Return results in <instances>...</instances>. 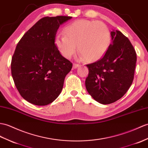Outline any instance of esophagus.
Segmentation results:
<instances>
[{
  "mask_svg": "<svg viewBox=\"0 0 148 148\" xmlns=\"http://www.w3.org/2000/svg\"><path fill=\"white\" fill-rule=\"evenodd\" d=\"M79 67V65L77 64H73V68L74 69H76L77 67Z\"/></svg>",
  "mask_w": 148,
  "mask_h": 148,
  "instance_id": "1",
  "label": "esophagus"
}]
</instances>
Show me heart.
<instances>
[{
	"label": "heart",
	"mask_w": 148,
	"mask_h": 148,
	"mask_svg": "<svg viewBox=\"0 0 148 148\" xmlns=\"http://www.w3.org/2000/svg\"><path fill=\"white\" fill-rule=\"evenodd\" d=\"M64 33L57 34L55 44L60 53L67 58L76 52L77 44L79 59L97 61L106 53L111 42L108 27L97 21H75L66 26Z\"/></svg>",
	"instance_id": "heart-1"
}]
</instances>
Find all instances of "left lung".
<instances>
[{
  "label": "left lung",
  "instance_id": "obj_1",
  "mask_svg": "<svg viewBox=\"0 0 148 148\" xmlns=\"http://www.w3.org/2000/svg\"><path fill=\"white\" fill-rule=\"evenodd\" d=\"M112 43L100 60L86 65L88 92L99 103L107 105L121 99L131 86L137 57L135 49L118 30L110 33Z\"/></svg>",
  "mask_w": 148,
  "mask_h": 148
}]
</instances>
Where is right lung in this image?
I'll return each instance as SVG.
<instances>
[{"instance_id":"1","label":"right lung","mask_w":148,"mask_h":148,"mask_svg":"<svg viewBox=\"0 0 148 148\" xmlns=\"http://www.w3.org/2000/svg\"><path fill=\"white\" fill-rule=\"evenodd\" d=\"M71 18L45 17L17 45L11 61L12 76L21 96L31 103L49 105L62 90L73 64L60 53L55 37L59 26Z\"/></svg>"}]
</instances>
